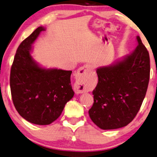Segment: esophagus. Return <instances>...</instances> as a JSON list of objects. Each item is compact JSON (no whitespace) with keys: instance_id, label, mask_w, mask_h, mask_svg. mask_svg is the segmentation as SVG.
<instances>
[{"instance_id":"1","label":"esophagus","mask_w":157,"mask_h":157,"mask_svg":"<svg viewBox=\"0 0 157 157\" xmlns=\"http://www.w3.org/2000/svg\"><path fill=\"white\" fill-rule=\"evenodd\" d=\"M94 70V67L90 64H86L78 70L76 74V81L74 83V89L77 94H82L86 90L84 81L90 72Z\"/></svg>"}]
</instances>
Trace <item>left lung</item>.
I'll return each instance as SVG.
<instances>
[{
  "mask_svg": "<svg viewBox=\"0 0 157 157\" xmlns=\"http://www.w3.org/2000/svg\"><path fill=\"white\" fill-rule=\"evenodd\" d=\"M132 53L110 67L97 69L98 82L93 91L90 119L102 129L124 127L139 112L150 76V60L139 36Z\"/></svg>",
  "mask_w": 157,
  "mask_h": 157,
  "instance_id": "8db88e82",
  "label": "left lung"
}]
</instances>
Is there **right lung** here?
Returning a JSON list of instances; mask_svg holds the SVG:
<instances>
[{
	"instance_id": "right-lung-1",
	"label": "right lung",
	"mask_w": 157,
	"mask_h": 157,
	"mask_svg": "<svg viewBox=\"0 0 157 157\" xmlns=\"http://www.w3.org/2000/svg\"><path fill=\"white\" fill-rule=\"evenodd\" d=\"M43 30L37 28L19 45L10 76L15 109L27 121L40 125L55 121L74 94L71 71L42 69L32 57V44Z\"/></svg>"
}]
</instances>
